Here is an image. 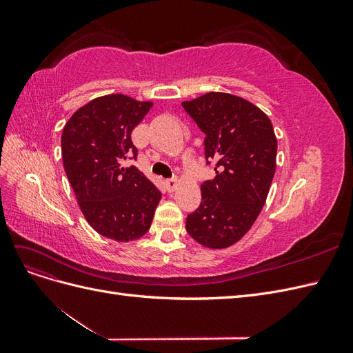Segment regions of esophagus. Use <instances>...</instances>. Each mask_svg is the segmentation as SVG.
<instances>
[{
	"label": "esophagus",
	"mask_w": 353,
	"mask_h": 353,
	"mask_svg": "<svg viewBox=\"0 0 353 353\" xmlns=\"http://www.w3.org/2000/svg\"><path fill=\"white\" fill-rule=\"evenodd\" d=\"M165 185H166L168 191H175V188L178 187V179H176V178L166 179V181H165Z\"/></svg>",
	"instance_id": "1"
}]
</instances>
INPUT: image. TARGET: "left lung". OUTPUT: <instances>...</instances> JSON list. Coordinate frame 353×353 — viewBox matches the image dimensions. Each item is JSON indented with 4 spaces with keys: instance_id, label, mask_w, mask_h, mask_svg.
Masks as SVG:
<instances>
[{
    "instance_id": "8db88e82",
    "label": "left lung",
    "mask_w": 353,
    "mask_h": 353,
    "mask_svg": "<svg viewBox=\"0 0 353 353\" xmlns=\"http://www.w3.org/2000/svg\"><path fill=\"white\" fill-rule=\"evenodd\" d=\"M206 134L205 156L216 176L201 184V203L187 216V232L209 249L237 243L265 205L276 166V137L258 105L228 92L183 101Z\"/></svg>"
}]
</instances>
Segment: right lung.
<instances>
[{
  "label": "right lung",
  "mask_w": 353,
  "mask_h": 353,
  "mask_svg": "<svg viewBox=\"0 0 353 353\" xmlns=\"http://www.w3.org/2000/svg\"><path fill=\"white\" fill-rule=\"evenodd\" d=\"M153 108L123 94L97 97L63 128L61 157L74 197L90 225L110 240L128 243L150 230L162 193L135 166L131 132Z\"/></svg>",
  "instance_id": "add662e5"
}]
</instances>
